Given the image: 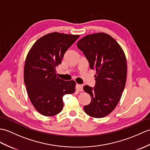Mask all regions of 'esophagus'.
<instances>
[{
	"label": "esophagus",
	"mask_w": 150,
	"mask_h": 150,
	"mask_svg": "<svg viewBox=\"0 0 150 150\" xmlns=\"http://www.w3.org/2000/svg\"><path fill=\"white\" fill-rule=\"evenodd\" d=\"M77 89L79 90V91H83V86H82V85L78 84L77 85Z\"/></svg>",
	"instance_id": "1"
}]
</instances>
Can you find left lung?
I'll return each mask as SVG.
<instances>
[{"label":"left lung","mask_w":150,"mask_h":150,"mask_svg":"<svg viewBox=\"0 0 150 150\" xmlns=\"http://www.w3.org/2000/svg\"><path fill=\"white\" fill-rule=\"evenodd\" d=\"M95 69V87L88 85L83 91L91 97V103L83 107L93 117H103L116 108L127 81V64L124 52L117 41L103 33L89 34L76 43Z\"/></svg>","instance_id":"left-lung-1"}]
</instances>
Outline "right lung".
<instances>
[{
  "instance_id": "1",
  "label": "right lung",
  "mask_w": 150,
  "mask_h": 150,
  "mask_svg": "<svg viewBox=\"0 0 150 150\" xmlns=\"http://www.w3.org/2000/svg\"><path fill=\"white\" fill-rule=\"evenodd\" d=\"M79 37L57 32L47 34L38 39L28 52L24 82L31 103L43 116L59 114L63 108L62 97L75 91V82L57 77L55 68Z\"/></svg>"
}]
</instances>
